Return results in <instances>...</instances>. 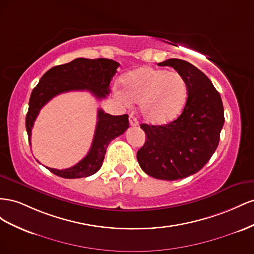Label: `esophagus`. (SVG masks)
I'll use <instances>...</instances> for the list:
<instances>
[{
  "instance_id": "1",
  "label": "esophagus",
  "mask_w": 254,
  "mask_h": 254,
  "mask_svg": "<svg viewBox=\"0 0 254 254\" xmlns=\"http://www.w3.org/2000/svg\"><path fill=\"white\" fill-rule=\"evenodd\" d=\"M128 120H129V126H131V127H137V126H138V120H137V118L134 117L133 115H129Z\"/></svg>"
}]
</instances>
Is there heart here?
Wrapping results in <instances>:
<instances>
[{
    "label": "heart",
    "mask_w": 254,
    "mask_h": 254,
    "mask_svg": "<svg viewBox=\"0 0 254 254\" xmlns=\"http://www.w3.org/2000/svg\"><path fill=\"white\" fill-rule=\"evenodd\" d=\"M116 95L127 104H141L143 119L161 126L182 113L187 100V85L178 72L144 67L123 76L122 90H116Z\"/></svg>",
    "instance_id": "obj_1"
}]
</instances>
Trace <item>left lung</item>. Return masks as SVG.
<instances>
[{
    "mask_svg": "<svg viewBox=\"0 0 254 254\" xmlns=\"http://www.w3.org/2000/svg\"><path fill=\"white\" fill-rule=\"evenodd\" d=\"M158 66L172 67L184 77L186 104L179 118L167 125L142 123L146 142L137 161L150 177L175 181L198 172L214 154L224 123L223 105L209 78L190 63L170 59Z\"/></svg>",
    "mask_w": 254,
    "mask_h": 254,
    "instance_id": "8db88e82",
    "label": "left lung"
}]
</instances>
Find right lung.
Masks as SVG:
<instances>
[{
	"label": "right lung",
	"instance_id": "right-lung-1",
	"mask_svg": "<svg viewBox=\"0 0 254 254\" xmlns=\"http://www.w3.org/2000/svg\"><path fill=\"white\" fill-rule=\"evenodd\" d=\"M119 63L113 60L76 59L48 70L32 91L28 102L25 126L31 144L32 128L41 108L55 96L73 90H87L97 99L110 95V84L117 73ZM128 127V116H113L98 111V122L91 148L87 155L73 167L54 169L47 167L54 175L64 179L86 178L95 175L101 168L110 142L122 135Z\"/></svg>",
	"mask_w": 254,
	"mask_h": 254
}]
</instances>
